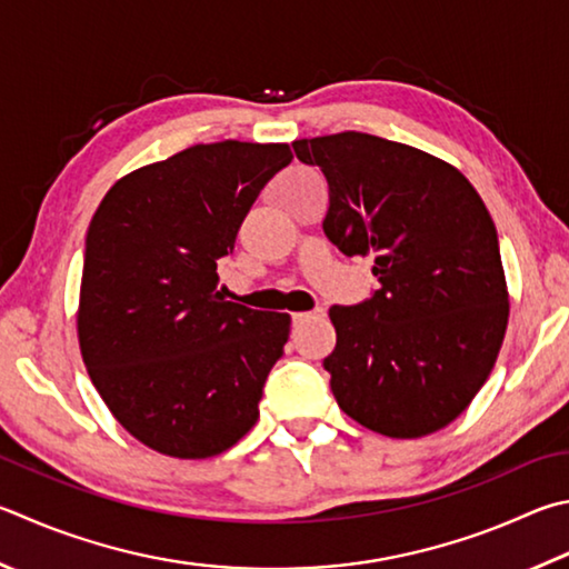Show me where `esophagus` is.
I'll use <instances>...</instances> for the list:
<instances>
[{
  "instance_id": "esophagus-1",
  "label": "esophagus",
  "mask_w": 569,
  "mask_h": 569,
  "mask_svg": "<svg viewBox=\"0 0 569 569\" xmlns=\"http://www.w3.org/2000/svg\"><path fill=\"white\" fill-rule=\"evenodd\" d=\"M326 311L323 308H316V311H308V313H293V326H303V323H311V320L323 318Z\"/></svg>"
}]
</instances>
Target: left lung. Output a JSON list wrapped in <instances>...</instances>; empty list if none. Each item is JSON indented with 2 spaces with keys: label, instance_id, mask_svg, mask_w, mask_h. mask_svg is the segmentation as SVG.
<instances>
[{
  "label": "left lung",
  "instance_id": "left-lung-1",
  "mask_svg": "<svg viewBox=\"0 0 569 569\" xmlns=\"http://www.w3.org/2000/svg\"><path fill=\"white\" fill-rule=\"evenodd\" d=\"M328 181L323 231L346 256H373L380 288L333 306L323 366L340 410L388 438L450 426L485 386L510 298L492 216L475 186L432 153L370 133L293 141Z\"/></svg>",
  "mask_w": 569,
  "mask_h": 569
}]
</instances>
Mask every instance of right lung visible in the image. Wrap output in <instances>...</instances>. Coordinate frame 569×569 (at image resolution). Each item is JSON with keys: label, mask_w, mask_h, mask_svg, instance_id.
<instances>
[{"label": "right lung", "mask_w": 569, "mask_h": 569, "mask_svg": "<svg viewBox=\"0 0 569 569\" xmlns=\"http://www.w3.org/2000/svg\"><path fill=\"white\" fill-rule=\"evenodd\" d=\"M291 159L288 143H196L121 177L89 223L81 358L119 426L161 456H221L256 426L291 316L223 301L216 261Z\"/></svg>", "instance_id": "1"}]
</instances>
